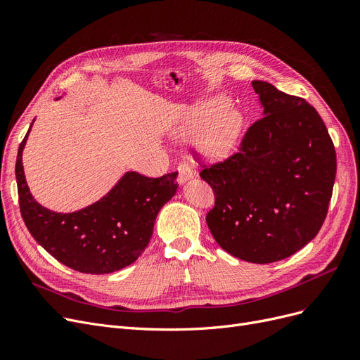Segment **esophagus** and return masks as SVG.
<instances>
[{
	"mask_svg": "<svg viewBox=\"0 0 360 360\" xmlns=\"http://www.w3.org/2000/svg\"><path fill=\"white\" fill-rule=\"evenodd\" d=\"M193 177V171L189 168L186 163H180L179 165V183L184 184Z\"/></svg>",
	"mask_w": 360,
	"mask_h": 360,
	"instance_id": "34e87169",
	"label": "esophagus"
}]
</instances>
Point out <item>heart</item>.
Segmentation results:
<instances>
[{
    "label": "heart",
    "mask_w": 360,
    "mask_h": 360,
    "mask_svg": "<svg viewBox=\"0 0 360 360\" xmlns=\"http://www.w3.org/2000/svg\"><path fill=\"white\" fill-rule=\"evenodd\" d=\"M224 108L225 102L221 99L204 102L172 127L171 138L177 141L198 138V147L207 159L221 160L228 158L240 134L242 115L236 110H225L215 119L214 117Z\"/></svg>",
    "instance_id": "obj_1"
}]
</instances>
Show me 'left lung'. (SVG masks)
<instances>
[{
  "label": "left lung",
  "mask_w": 360,
  "mask_h": 360,
  "mask_svg": "<svg viewBox=\"0 0 360 360\" xmlns=\"http://www.w3.org/2000/svg\"><path fill=\"white\" fill-rule=\"evenodd\" d=\"M263 118L249 127L240 153L207 168L216 195L207 225L233 257L267 264L319 234L336 176V153L321 117L304 99L252 81Z\"/></svg>",
  "instance_id": "obj_1"
}]
</instances>
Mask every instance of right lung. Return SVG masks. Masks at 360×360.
I'll list each match as a JSON object with an SVG mask.
<instances>
[{
    "instance_id": "add662e5",
    "label": "right lung",
    "mask_w": 360,
    "mask_h": 360,
    "mask_svg": "<svg viewBox=\"0 0 360 360\" xmlns=\"http://www.w3.org/2000/svg\"><path fill=\"white\" fill-rule=\"evenodd\" d=\"M32 123L16 158L20 214L31 236L61 264L81 274L105 275L132 264L153 236L158 213L176 195L179 172L148 179L127 171L84 209L49 210L34 200L25 180L22 153Z\"/></svg>"
}]
</instances>
